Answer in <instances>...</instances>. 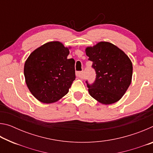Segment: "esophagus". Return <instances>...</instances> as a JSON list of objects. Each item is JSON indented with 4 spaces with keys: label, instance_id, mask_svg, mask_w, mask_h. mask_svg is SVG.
Returning <instances> with one entry per match:
<instances>
[{
    "label": "esophagus",
    "instance_id": "esophagus-1",
    "mask_svg": "<svg viewBox=\"0 0 153 153\" xmlns=\"http://www.w3.org/2000/svg\"><path fill=\"white\" fill-rule=\"evenodd\" d=\"M77 77H79V78H83V72L82 71H78L76 72Z\"/></svg>",
    "mask_w": 153,
    "mask_h": 153
}]
</instances>
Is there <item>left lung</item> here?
I'll return each mask as SVG.
<instances>
[{"label":"left lung","mask_w":153,"mask_h":153,"mask_svg":"<svg viewBox=\"0 0 153 153\" xmlns=\"http://www.w3.org/2000/svg\"><path fill=\"white\" fill-rule=\"evenodd\" d=\"M86 54L95 69V82L87 83L90 95L103 105L120 100L130 85L132 63L117 46L108 42H100L86 48Z\"/></svg>","instance_id":"left-lung-1"}]
</instances>
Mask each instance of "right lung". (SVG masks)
<instances>
[{
    "label": "right lung",
    "instance_id": "add662e5",
    "mask_svg": "<svg viewBox=\"0 0 153 153\" xmlns=\"http://www.w3.org/2000/svg\"><path fill=\"white\" fill-rule=\"evenodd\" d=\"M70 48L59 41L49 42L33 51L25 61V83L41 102H55L68 93L76 79L74 59H67Z\"/></svg>",
    "mask_w": 153,
    "mask_h": 153
}]
</instances>
